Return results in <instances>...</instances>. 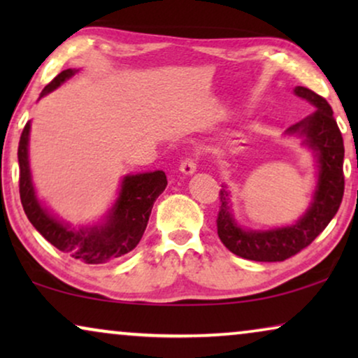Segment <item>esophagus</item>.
Returning a JSON list of instances; mask_svg holds the SVG:
<instances>
[{
	"label": "esophagus",
	"instance_id": "34e87169",
	"mask_svg": "<svg viewBox=\"0 0 358 358\" xmlns=\"http://www.w3.org/2000/svg\"><path fill=\"white\" fill-rule=\"evenodd\" d=\"M179 169H180V173L185 176H192L195 171H197V161H195L194 158H185L180 161Z\"/></svg>",
	"mask_w": 358,
	"mask_h": 358
}]
</instances>
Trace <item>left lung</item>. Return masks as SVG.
Here are the masks:
<instances>
[{
	"instance_id": "obj_1",
	"label": "left lung",
	"mask_w": 358,
	"mask_h": 358,
	"mask_svg": "<svg viewBox=\"0 0 358 358\" xmlns=\"http://www.w3.org/2000/svg\"><path fill=\"white\" fill-rule=\"evenodd\" d=\"M295 94L316 107V112L292 125L288 135L298 134L305 145L315 151L317 184L315 197L305 215L295 224L272 229H246L234 222L229 208V192L220 190V212L217 218L218 236L233 254L257 262H280L295 256L322 233L344 197V140L332 117V109L324 97L303 86Z\"/></svg>"
}]
</instances>
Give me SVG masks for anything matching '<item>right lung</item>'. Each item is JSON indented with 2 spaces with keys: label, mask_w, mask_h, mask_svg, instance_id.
<instances>
[{
  "label": "right lung",
  "mask_w": 358,
  "mask_h": 358,
  "mask_svg": "<svg viewBox=\"0 0 358 358\" xmlns=\"http://www.w3.org/2000/svg\"><path fill=\"white\" fill-rule=\"evenodd\" d=\"M76 70L62 71L43 87L41 97L57 90ZM29 131L31 122L24 127L19 140V195L24 212L34 228L60 251L85 264H104L136 248L148 224L155 200L163 194L168 179L163 171L125 176L119 197L107 213L104 223L94 227L71 228L47 212L38 202L29 168Z\"/></svg>",
  "instance_id": "right-lung-1"
}]
</instances>
